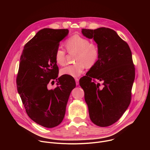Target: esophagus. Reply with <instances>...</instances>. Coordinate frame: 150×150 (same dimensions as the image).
<instances>
[{
    "label": "esophagus",
    "instance_id": "esophagus-1",
    "mask_svg": "<svg viewBox=\"0 0 150 150\" xmlns=\"http://www.w3.org/2000/svg\"><path fill=\"white\" fill-rule=\"evenodd\" d=\"M75 82H76V85H78L79 82V79L78 78H75Z\"/></svg>",
    "mask_w": 150,
    "mask_h": 150
}]
</instances>
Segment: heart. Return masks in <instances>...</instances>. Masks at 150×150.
<instances>
[{"label":"heart","mask_w":150,"mask_h":150,"mask_svg":"<svg viewBox=\"0 0 150 150\" xmlns=\"http://www.w3.org/2000/svg\"><path fill=\"white\" fill-rule=\"evenodd\" d=\"M66 47L69 52H77L76 60L78 62L62 68L60 74L63 75L78 77L83 73L86 66L88 68L93 67L98 60L100 51L98 46L78 34H75L67 40ZM54 59L59 65H63L66 60V52L60 47H57Z\"/></svg>","instance_id":"obj_1"}]
</instances>
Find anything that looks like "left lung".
Listing matches in <instances>:
<instances>
[{"mask_svg":"<svg viewBox=\"0 0 150 150\" xmlns=\"http://www.w3.org/2000/svg\"><path fill=\"white\" fill-rule=\"evenodd\" d=\"M83 36L93 39L100 51L98 60L79 80L85 93L91 120L106 127L116 122L131 103L135 68L131 49L117 33L108 28L82 29ZM102 81H92V78Z\"/></svg>","mask_w":150,"mask_h":150,"instance_id":"1","label":"left lung"}]
</instances>
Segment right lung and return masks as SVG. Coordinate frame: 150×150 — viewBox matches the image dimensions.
<instances>
[{"label": "right lung", "mask_w": 150, "mask_h": 150, "mask_svg": "<svg viewBox=\"0 0 150 150\" xmlns=\"http://www.w3.org/2000/svg\"><path fill=\"white\" fill-rule=\"evenodd\" d=\"M69 33L68 29L44 28L25 45L20 58L16 78L18 93L31 120L45 127L59 125L65 115L66 107L74 79L59 78L54 59L59 42ZM57 82V87L49 90L47 85Z\"/></svg>", "instance_id": "right-lung-1"}]
</instances>
